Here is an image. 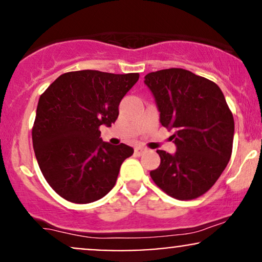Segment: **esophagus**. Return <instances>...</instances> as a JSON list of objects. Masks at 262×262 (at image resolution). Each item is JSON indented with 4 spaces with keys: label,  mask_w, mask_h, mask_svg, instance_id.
I'll use <instances>...</instances> for the list:
<instances>
[{
    "label": "esophagus",
    "mask_w": 262,
    "mask_h": 262,
    "mask_svg": "<svg viewBox=\"0 0 262 262\" xmlns=\"http://www.w3.org/2000/svg\"><path fill=\"white\" fill-rule=\"evenodd\" d=\"M134 152L137 155H141V154H144V152H146V148H144V146H137L134 150Z\"/></svg>",
    "instance_id": "34e87169"
}]
</instances>
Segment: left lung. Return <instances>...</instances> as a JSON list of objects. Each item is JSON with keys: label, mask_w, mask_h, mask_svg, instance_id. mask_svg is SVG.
Masks as SVG:
<instances>
[{"label": "left lung", "mask_w": 262, "mask_h": 262, "mask_svg": "<svg viewBox=\"0 0 262 262\" xmlns=\"http://www.w3.org/2000/svg\"><path fill=\"white\" fill-rule=\"evenodd\" d=\"M154 95L160 123L173 129V155L158 150L152 181L180 201L198 198L217 182L233 150L234 118L217 83L185 70L165 69L144 80Z\"/></svg>", "instance_id": "left-lung-1"}]
</instances>
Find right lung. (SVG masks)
Masks as SVG:
<instances>
[{
  "instance_id": "1",
  "label": "right lung",
  "mask_w": 262,
  "mask_h": 262,
  "mask_svg": "<svg viewBox=\"0 0 262 262\" xmlns=\"http://www.w3.org/2000/svg\"><path fill=\"white\" fill-rule=\"evenodd\" d=\"M139 74L97 70L65 73L41 93L32 129L33 148L44 179L60 197L91 203L114 187L121 165L133 155L125 144L101 139Z\"/></svg>"
}]
</instances>
